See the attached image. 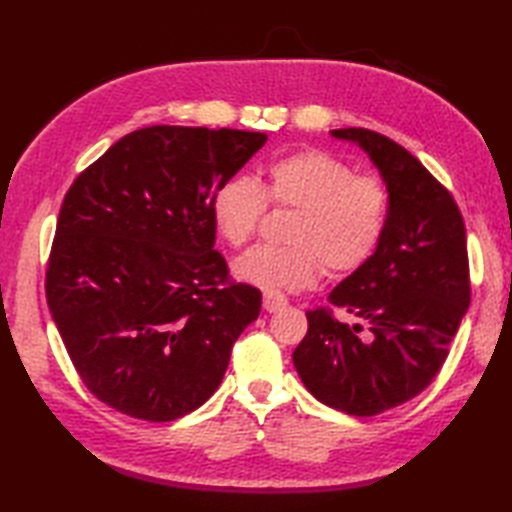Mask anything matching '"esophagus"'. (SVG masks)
Here are the masks:
<instances>
[{"label": "esophagus", "mask_w": 512, "mask_h": 512, "mask_svg": "<svg viewBox=\"0 0 512 512\" xmlns=\"http://www.w3.org/2000/svg\"><path fill=\"white\" fill-rule=\"evenodd\" d=\"M288 303V299L281 295V292H275V290H268L264 292V310L266 312H277L281 310Z\"/></svg>", "instance_id": "1"}]
</instances>
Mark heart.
Here are the masks:
<instances>
[{"label":"heart","instance_id":"b5f03b06","mask_svg":"<svg viewBox=\"0 0 512 512\" xmlns=\"http://www.w3.org/2000/svg\"><path fill=\"white\" fill-rule=\"evenodd\" d=\"M268 202L297 209L288 224L292 244H257L233 262L239 281L264 290L310 288L323 264L334 275L352 273L372 259L389 224L387 184L354 173L350 162L323 149L277 158L266 191L242 173L226 178L211 200L215 233L231 246L246 244Z\"/></svg>","mask_w":512,"mask_h":512}]
</instances>
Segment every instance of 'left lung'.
Segmentation results:
<instances>
[{
  "instance_id": "1",
  "label": "left lung",
  "mask_w": 512,
  "mask_h": 512,
  "mask_svg": "<svg viewBox=\"0 0 512 512\" xmlns=\"http://www.w3.org/2000/svg\"><path fill=\"white\" fill-rule=\"evenodd\" d=\"M332 136L352 140L378 167L389 224L372 259L328 297L362 323L341 324L331 308L308 310L292 363L323 405L367 418L418 396L447 361L471 301L469 253L458 204L416 156L372 129Z\"/></svg>"
}]
</instances>
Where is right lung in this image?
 <instances>
[{
    "label": "right lung",
    "instance_id": "add662e5",
    "mask_svg": "<svg viewBox=\"0 0 512 512\" xmlns=\"http://www.w3.org/2000/svg\"><path fill=\"white\" fill-rule=\"evenodd\" d=\"M266 134L154 125L79 173L61 204L46 299L83 385L138 420L187 416L220 387L262 292L213 250L211 200Z\"/></svg>",
    "mask_w": 512,
    "mask_h": 512
}]
</instances>
